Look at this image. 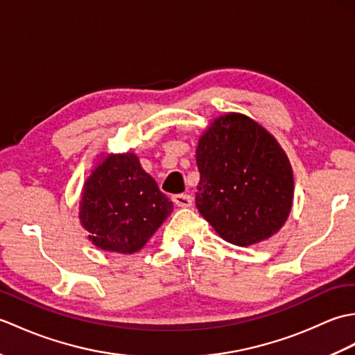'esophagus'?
I'll return each instance as SVG.
<instances>
[{
    "label": "esophagus",
    "mask_w": 355,
    "mask_h": 355,
    "mask_svg": "<svg viewBox=\"0 0 355 355\" xmlns=\"http://www.w3.org/2000/svg\"><path fill=\"white\" fill-rule=\"evenodd\" d=\"M172 201L175 202L178 207H189V206H192V197H191V195H186V193L173 195Z\"/></svg>",
    "instance_id": "1"
}]
</instances>
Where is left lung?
Wrapping results in <instances>:
<instances>
[{
	"instance_id": "obj_1",
	"label": "left lung",
	"mask_w": 355,
	"mask_h": 355,
	"mask_svg": "<svg viewBox=\"0 0 355 355\" xmlns=\"http://www.w3.org/2000/svg\"><path fill=\"white\" fill-rule=\"evenodd\" d=\"M195 202L218 235L247 247L282 227L293 202V171L279 143L252 119L227 114L201 135Z\"/></svg>"
}]
</instances>
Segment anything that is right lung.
<instances>
[{
	"label": "right lung",
	"mask_w": 355,
	"mask_h": 355,
	"mask_svg": "<svg viewBox=\"0 0 355 355\" xmlns=\"http://www.w3.org/2000/svg\"><path fill=\"white\" fill-rule=\"evenodd\" d=\"M80 223L102 250L134 253L172 212V201L134 154L110 155L84 186Z\"/></svg>",
	"instance_id": "add662e5"
}]
</instances>
